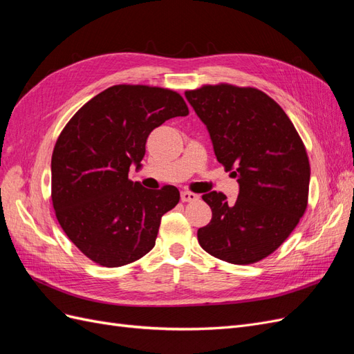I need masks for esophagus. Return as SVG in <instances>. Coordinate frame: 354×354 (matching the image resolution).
<instances>
[{"label":"esophagus","instance_id":"34e87169","mask_svg":"<svg viewBox=\"0 0 354 354\" xmlns=\"http://www.w3.org/2000/svg\"><path fill=\"white\" fill-rule=\"evenodd\" d=\"M181 202H192V201H198L199 199V195L196 194H192V192H181Z\"/></svg>","mask_w":354,"mask_h":354}]
</instances>
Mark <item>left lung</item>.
<instances>
[{"mask_svg":"<svg viewBox=\"0 0 354 354\" xmlns=\"http://www.w3.org/2000/svg\"><path fill=\"white\" fill-rule=\"evenodd\" d=\"M207 125L214 153L238 178V199L221 192L202 199L212 218L198 230L199 245L216 259L252 264L285 242L307 208L310 164L294 124L269 95L229 84L186 91Z\"/></svg>","mask_w":354,"mask_h":354,"instance_id":"left-lung-1","label":"left lung"}]
</instances>
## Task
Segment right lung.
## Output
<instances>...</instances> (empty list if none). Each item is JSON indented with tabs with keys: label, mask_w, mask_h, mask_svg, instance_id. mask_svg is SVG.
Wrapping results in <instances>:
<instances>
[{
	"label": "right lung",
	"mask_w": 354,
	"mask_h": 354,
	"mask_svg": "<svg viewBox=\"0 0 354 354\" xmlns=\"http://www.w3.org/2000/svg\"><path fill=\"white\" fill-rule=\"evenodd\" d=\"M176 91L113 85L72 116L51 156V201L75 246L104 267L142 259L155 246L160 218L180 201L174 186L145 189L128 178L142 167L156 127L186 116Z\"/></svg>",
	"instance_id": "right-lung-1"
}]
</instances>
